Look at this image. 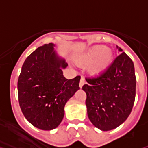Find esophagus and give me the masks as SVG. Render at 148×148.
Instances as JSON below:
<instances>
[{"instance_id":"1","label":"esophagus","mask_w":148,"mask_h":148,"mask_svg":"<svg viewBox=\"0 0 148 148\" xmlns=\"http://www.w3.org/2000/svg\"><path fill=\"white\" fill-rule=\"evenodd\" d=\"M85 84V80H84V78L83 77H81V80H80V82H79V86L80 87H82L83 86V85Z\"/></svg>"}]
</instances>
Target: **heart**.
Listing matches in <instances>:
<instances>
[{"instance_id":"b5f03b06","label":"heart","mask_w":148,"mask_h":148,"mask_svg":"<svg viewBox=\"0 0 148 148\" xmlns=\"http://www.w3.org/2000/svg\"><path fill=\"white\" fill-rule=\"evenodd\" d=\"M112 58L111 53L103 45H97L82 54L77 58L80 64L91 65L94 73L99 74L106 70L109 66Z\"/></svg>"}]
</instances>
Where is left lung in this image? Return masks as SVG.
Masks as SVG:
<instances>
[{
  "label": "left lung",
  "instance_id": "left-lung-1",
  "mask_svg": "<svg viewBox=\"0 0 148 148\" xmlns=\"http://www.w3.org/2000/svg\"><path fill=\"white\" fill-rule=\"evenodd\" d=\"M120 54L103 73L86 77L82 90L86 94L87 115L93 125L106 132L120 126L135 103L136 79L132 60L116 46Z\"/></svg>",
  "mask_w": 148,
  "mask_h": 148
}]
</instances>
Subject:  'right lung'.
I'll return each instance as SVG.
<instances>
[{
  "instance_id": "add662e5",
  "label": "right lung",
  "mask_w": 148,
  "mask_h": 148,
  "mask_svg": "<svg viewBox=\"0 0 148 148\" xmlns=\"http://www.w3.org/2000/svg\"><path fill=\"white\" fill-rule=\"evenodd\" d=\"M53 43L38 47L24 62L17 82L18 100L24 116L35 127L51 131L65 114L67 101L78 90L80 76L67 79L66 60Z\"/></svg>"
}]
</instances>
